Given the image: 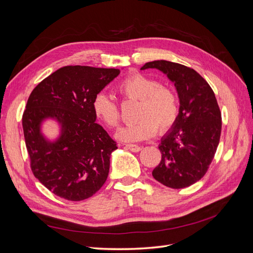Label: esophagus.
Instances as JSON below:
<instances>
[{"mask_svg": "<svg viewBox=\"0 0 253 253\" xmlns=\"http://www.w3.org/2000/svg\"><path fill=\"white\" fill-rule=\"evenodd\" d=\"M126 148L131 150L132 152H139L141 150V147H139V145L137 144H126Z\"/></svg>", "mask_w": 253, "mask_h": 253, "instance_id": "1", "label": "esophagus"}]
</instances>
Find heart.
<instances>
[{
	"label": "heart",
	"instance_id": "heart-1",
	"mask_svg": "<svg viewBox=\"0 0 253 253\" xmlns=\"http://www.w3.org/2000/svg\"><path fill=\"white\" fill-rule=\"evenodd\" d=\"M117 93L126 100H137L134 124L121 127L117 138L124 141L149 139L157 132L164 133L173 126L179 112L178 97L175 90L143 74H133L119 82ZM95 116L109 127L117 126L120 121L118 104L104 93H98L94 99Z\"/></svg>",
	"mask_w": 253,
	"mask_h": 253
}]
</instances>
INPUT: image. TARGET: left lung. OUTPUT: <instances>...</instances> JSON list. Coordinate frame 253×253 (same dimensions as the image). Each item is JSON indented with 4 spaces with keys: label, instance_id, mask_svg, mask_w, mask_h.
Wrapping results in <instances>:
<instances>
[{
    "label": "left lung",
    "instance_id": "obj_1",
    "mask_svg": "<svg viewBox=\"0 0 253 253\" xmlns=\"http://www.w3.org/2000/svg\"><path fill=\"white\" fill-rule=\"evenodd\" d=\"M174 83L179 112L173 126L160 139L162 160L152 172L163 185L181 189L206 174L215 154L221 131V115L212 88L193 68L166 60L145 63Z\"/></svg>",
    "mask_w": 253,
    "mask_h": 253
}]
</instances>
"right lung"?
<instances>
[{"mask_svg": "<svg viewBox=\"0 0 253 253\" xmlns=\"http://www.w3.org/2000/svg\"><path fill=\"white\" fill-rule=\"evenodd\" d=\"M119 74L117 68L64 66L30 94L22 118L30 167L57 196L73 202L86 200L108 178L111 154L117 144L96 124L91 103ZM46 120L59 126V135L52 141L42 132Z\"/></svg>", "mask_w": 253, "mask_h": 253, "instance_id": "1", "label": "right lung"}]
</instances>
